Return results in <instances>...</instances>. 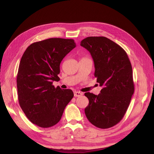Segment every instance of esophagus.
<instances>
[{"instance_id": "1", "label": "esophagus", "mask_w": 154, "mask_h": 154, "mask_svg": "<svg viewBox=\"0 0 154 154\" xmlns=\"http://www.w3.org/2000/svg\"><path fill=\"white\" fill-rule=\"evenodd\" d=\"M83 94V93L79 91H75L74 92V96L75 97H80Z\"/></svg>"}]
</instances>
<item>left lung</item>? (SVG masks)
<instances>
[{
	"mask_svg": "<svg viewBox=\"0 0 154 154\" xmlns=\"http://www.w3.org/2000/svg\"><path fill=\"white\" fill-rule=\"evenodd\" d=\"M80 45L90 52L94 76L103 87L98 95L85 93L89 101L85 109L86 117L97 128L112 127L123 119L134 94L131 63L126 51L106 37L88 36Z\"/></svg>",
	"mask_w": 154,
	"mask_h": 154,
	"instance_id": "obj_1",
	"label": "left lung"
}]
</instances>
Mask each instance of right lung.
Here are the masks:
<instances>
[{"label":"right lung","instance_id":"obj_1","mask_svg":"<svg viewBox=\"0 0 154 154\" xmlns=\"http://www.w3.org/2000/svg\"><path fill=\"white\" fill-rule=\"evenodd\" d=\"M75 47L73 39L51 38L31 44L22 55L17 76L18 102L40 127L58 123L74 96L72 90L55 88L53 82L59 81L60 63Z\"/></svg>","mask_w":154,"mask_h":154}]
</instances>
